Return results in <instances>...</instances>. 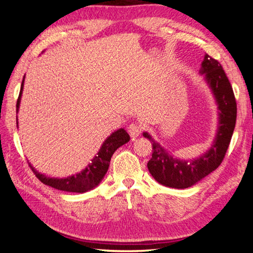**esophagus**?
Segmentation results:
<instances>
[{"label":"esophagus","mask_w":253,"mask_h":253,"mask_svg":"<svg viewBox=\"0 0 253 253\" xmlns=\"http://www.w3.org/2000/svg\"><path fill=\"white\" fill-rule=\"evenodd\" d=\"M142 132H143V126L140 125V124L132 123L129 126H128V134H129L132 138L138 137L140 134H142Z\"/></svg>","instance_id":"esophagus-1"}]
</instances>
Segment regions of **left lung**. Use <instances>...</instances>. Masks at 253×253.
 I'll return each instance as SVG.
<instances>
[{
  "label": "left lung",
  "mask_w": 253,
  "mask_h": 253,
  "mask_svg": "<svg viewBox=\"0 0 253 253\" xmlns=\"http://www.w3.org/2000/svg\"><path fill=\"white\" fill-rule=\"evenodd\" d=\"M202 74L215 96L220 109V127L217 130L215 142L209 152L198 160L183 162L175 160L163 148L154 142L151 135L144 132L152 143V158L147 163L149 173L158 183L174 188H186L200 179L212 173L219 168L228 151L237 121V101L232 85L226 77L221 63L208 53H205L202 62Z\"/></svg>",
  "instance_id": "8db88e82"
}]
</instances>
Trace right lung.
Listing matches in <instances>:
<instances>
[{"mask_svg": "<svg viewBox=\"0 0 253 253\" xmlns=\"http://www.w3.org/2000/svg\"><path fill=\"white\" fill-rule=\"evenodd\" d=\"M23 83L24 79L22 80V84H21L20 89V95L18 98V101H16V108L19 109L20 107V100H21V95H22L23 90ZM16 122H18V118H16ZM18 124V123H16ZM130 139L129 135L127 134L125 129H118L111 134L108 138L105 140V143L102 144L100 151L98 152V155L93 158L90 164H89L87 168H85L83 172L74 175V176H69L67 178H53V177H48L43 174H40L37 172L31 165L29 166L30 169H32L34 175L40 179V181L45 184V185H49L53 188H57L60 191L65 192H76V193H84L89 190H91L104 178L105 174L107 173L109 168V163L111 160V156L117 151L118 147H121L122 145L126 144L128 140Z\"/></svg>", "mask_w": 253, "mask_h": 253, "instance_id": "1", "label": "right lung"}]
</instances>
